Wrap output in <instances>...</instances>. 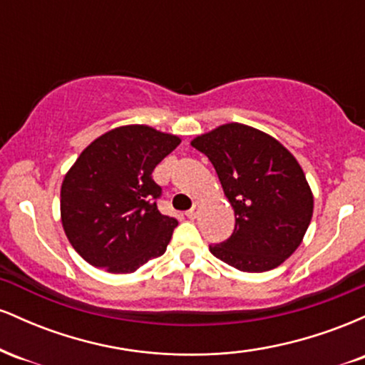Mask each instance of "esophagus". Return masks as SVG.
<instances>
[{"instance_id":"34e87169","label":"esophagus","mask_w":365,"mask_h":365,"mask_svg":"<svg viewBox=\"0 0 365 365\" xmlns=\"http://www.w3.org/2000/svg\"><path fill=\"white\" fill-rule=\"evenodd\" d=\"M197 212H199V206H197V204H195L194 207L188 209V211L185 212V215H187L188 220H195V217H197Z\"/></svg>"}]
</instances>
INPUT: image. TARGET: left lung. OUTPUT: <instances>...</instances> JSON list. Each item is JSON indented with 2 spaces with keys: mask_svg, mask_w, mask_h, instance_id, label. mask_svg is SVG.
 <instances>
[{
  "mask_svg": "<svg viewBox=\"0 0 365 365\" xmlns=\"http://www.w3.org/2000/svg\"><path fill=\"white\" fill-rule=\"evenodd\" d=\"M215 166L235 211V230L212 255L247 273L279 266L300 245L314 199L297 159L267 133L226 123L192 140Z\"/></svg>",
  "mask_w": 365,
  "mask_h": 365,
  "instance_id": "left-lung-1",
  "label": "left lung"
}]
</instances>
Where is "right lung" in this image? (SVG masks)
Returning a JSON list of instances; mask_svg holds the SVG:
<instances>
[{
  "instance_id": "obj_1",
  "label": "right lung",
  "mask_w": 365,
  "mask_h": 365,
  "mask_svg": "<svg viewBox=\"0 0 365 365\" xmlns=\"http://www.w3.org/2000/svg\"><path fill=\"white\" fill-rule=\"evenodd\" d=\"M180 139L128 125L82 150L61 185V223L70 244L91 266L133 273L165 254L177 217L161 215L163 188L153 171Z\"/></svg>"
}]
</instances>
